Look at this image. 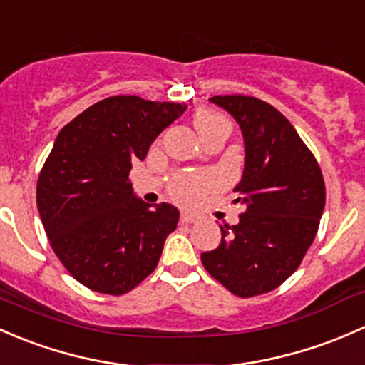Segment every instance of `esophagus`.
I'll return each mask as SVG.
<instances>
[{
	"label": "esophagus",
	"instance_id": "obj_1",
	"mask_svg": "<svg viewBox=\"0 0 365 365\" xmlns=\"http://www.w3.org/2000/svg\"><path fill=\"white\" fill-rule=\"evenodd\" d=\"M181 221H182V223H195V221H197V217H195L193 214H190V212H182L181 214Z\"/></svg>",
	"mask_w": 365,
	"mask_h": 365
}]
</instances>
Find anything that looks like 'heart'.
<instances>
[{"label":"heart","mask_w":365,"mask_h":365,"mask_svg":"<svg viewBox=\"0 0 365 365\" xmlns=\"http://www.w3.org/2000/svg\"><path fill=\"white\" fill-rule=\"evenodd\" d=\"M195 128H197L198 135L202 138H205L207 135L212 133L216 130H230V123L223 118V115L216 114V112L207 110V108H202L195 114L193 118ZM209 181L204 178V175H197V174H182L179 178L174 179L172 182L170 191L174 195L175 200H179L181 204H197V202L202 200L204 197L205 190H207Z\"/></svg>","instance_id":"1"}]
</instances>
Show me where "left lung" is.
I'll return each instance as SVG.
<instances>
[{
	"label": "left lung",
	"instance_id": "1",
	"mask_svg": "<svg viewBox=\"0 0 365 365\" xmlns=\"http://www.w3.org/2000/svg\"><path fill=\"white\" fill-rule=\"evenodd\" d=\"M237 121L244 170L234 204L237 225H220L221 242L202 253L205 270L239 297L265 294L295 272L313 244L325 207V182L313 153L279 110L253 96H212Z\"/></svg>",
	"mask_w": 365,
	"mask_h": 365
}]
</instances>
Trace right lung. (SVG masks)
Returning <instances> with one entry per match:
<instances>
[{"mask_svg": "<svg viewBox=\"0 0 365 365\" xmlns=\"http://www.w3.org/2000/svg\"><path fill=\"white\" fill-rule=\"evenodd\" d=\"M184 110L182 103L110 96L56 137L36 205L52 250L84 287L123 295L156 269L179 210L140 200L128 174Z\"/></svg>", "mask_w": 365, "mask_h": 365, "instance_id": "right-lung-1", "label": "right lung"}]
</instances>
